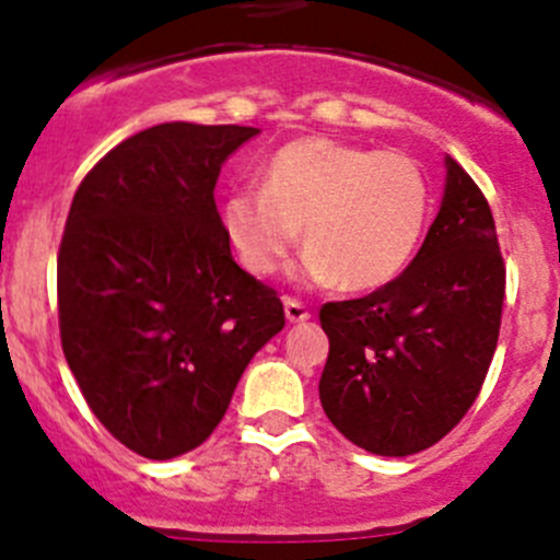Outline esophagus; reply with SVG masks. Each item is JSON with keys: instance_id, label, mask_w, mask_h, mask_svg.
Masks as SVG:
<instances>
[{"instance_id": "obj_1", "label": "esophagus", "mask_w": 560, "mask_h": 560, "mask_svg": "<svg viewBox=\"0 0 560 560\" xmlns=\"http://www.w3.org/2000/svg\"><path fill=\"white\" fill-rule=\"evenodd\" d=\"M284 314H287V322H292V325H295V322L312 319V312H308V308L303 306L301 301H295V298H287V301H284Z\"/></svg>"}]
</instances>
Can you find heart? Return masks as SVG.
<instances>
[{
  "label": "heart",
  "instance_id": "obj_1",
  "mask_svg": "<svg viewBox=\"0 0 560 560\" xmlns=\"http://www.w3.org/2000/svg\"><path fill=\"white\" fill-rule=\"evenodd\" d=\"M262 191L238 189L222 206L224 230L241 262L273 276L303 228L306 270L341 292L398 279L431 217L420 162L343 140L298 138L265 160Z\"/></svg>",
  "mask_w": 560,
  "mask_h": 560
}]
</instances>
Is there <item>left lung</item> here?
<instances>
[{"label": "left lung", "instance_id": "8db88e82", "mask_svg": "<svg viewBox=\"0 0 560 560\" xmlns=\"http://www.w3.org/2000/svg\"><path fill=\"white\" fill-rule=\"evenodd\" d=\"M442 208L409 268L358 301L325 303L319 400L374 455L433 447L482 389L499 343L506 270L488 200L447 156Z\"/></svg>", "mask_w": 560, "mask_h": 560}]
</instances>
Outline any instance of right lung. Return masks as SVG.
Listing matches in <instances>:
<instances>
[{
	"instance_id": "obj_1",
	"label": "right lung",
	"mask_w": 560,
	"mask_h": 560,
	"mask_svg": "<svg viewBox=\"0 0 560 560\" xmlns=\"http://www.w3.org/2000/svg\"><path fill=\"white\" fill-rule=\"evenodd\" d=\"M259 129L171 121L86 173L56 262L67 365L132 453L171 460L222 422L284 306L233 259L213 189Z\"/></svg>"
}]
</instances>
